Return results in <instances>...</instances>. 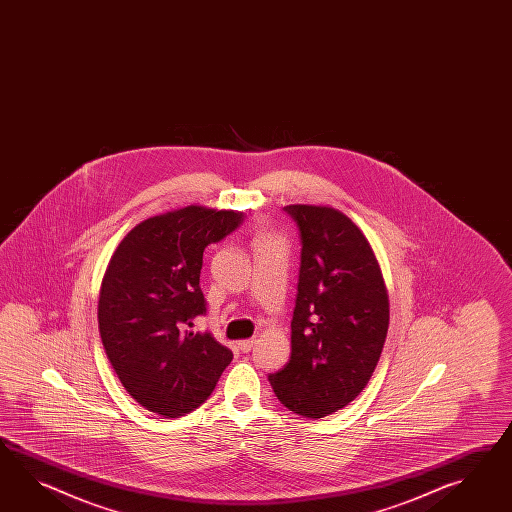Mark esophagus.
I'll list each match as a JSON object with an SVG mask.
<instances>
[{
    "label": "esophagus",
    "instance_id": "34e87169",
    "mask_svg": "<svg viewBox=\"0 0 512 512\" xmlns=\"http://www.w3.org/2000/svg\"><path fill=\"white\" fill-rule=\"evenodd\" d=\"M257 344V338H250V340H240L238 342V349L242 351V353H248L251 351V348Z\"/></svg>",
    "mask_w": 512,
    "mask_h": 512
}]
</instances>
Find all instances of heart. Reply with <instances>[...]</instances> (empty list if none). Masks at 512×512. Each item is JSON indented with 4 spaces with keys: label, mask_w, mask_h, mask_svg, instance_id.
Listing matches in <instances>:
<instances>
[{
    "label": "heart",
    "mask_w": 512,
    "mask_h": 512,
    "mask_svg": "<svg viewBox=\"0 0 512 512\" xmlns=\"http://www.w3.org/2000/svg\"><path fill=\"white\" fill-rule=\"evenodd\" d=\"M266 240H272V238H270V237H261V238H259V240H257V242H266Z\"/></svg>",
    "instance_id": "heart-1"
}]
</instances>
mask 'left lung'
Segmentation results:
<instances>
[{"instance_id":"1","label":"left lung","mask_w":512,"mask_h":512,"mask_svg":"<svg viewBox=\"0 0 512 512\" xmlns=\"http://www.w3.org/2000/svg\"><path fill=\"white\" fill-rule=\"evenodd\" d=\"M301 238L290 361L270 375L277 399L305 418L344 409L374 374L387 338L388 292L359 225L329 205H287Z\"/></svg>"}]
</instances>
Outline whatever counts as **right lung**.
<instances>
[{
  "mask_svg": "<svg viewBox=\"0 0 512 512\" xmlns=\"http://www.w3.org/2000/svg\"><path fill=\"white\" fill-rule=\"evenodd\" d=\"M242 220V212L187 205L135 225L114 250L98 301L101 342L144 409L164 418L194 411L233 359L211 333L190 327L207 311L203 251Z\"/></svg>",
  "mask_w": 512,
  "mask_h": 512,
  "instance_id": "1",
  "label": "right lung"
}]
</instances>
